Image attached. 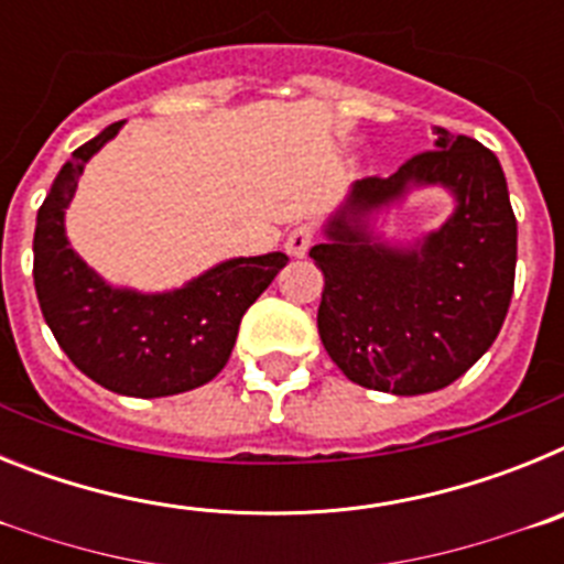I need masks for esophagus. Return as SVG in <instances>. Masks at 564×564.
Segmentation results:
<instances>
[{"mask_svg": "<svg viewBox=\"0 0 564 564\" xmlns=\"http://www.w3.org/2000/svg\"><path fill=\"white\" fill-rule=\"evenodd\" d=\"M313 246V228L311 226H296L285 239V251L291 257H305Z\"/></svg>", "mask_w": 564, "mask_h": 564, "instance_id": "1", "label": "esophagus"}]
</instances>
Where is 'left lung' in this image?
<instances>
[{
	"instance_id": "8db88e82",
	"label": "left lung",
	"mask_w": 564,
	"mask_h": 564,
	"mask_svg": "<svg viewBox=\"0 0 564 564\" xmlns=\"http://www.w3.org/2000/svg\"><path fill=\"white\" fill-rule=\"evenodd\" d=\"M435 149L390 177H364L325 226L311 257L325 273L318 336L338 370L367 390L423 395L452 381L495 344L517 268V220L491 149L437 127ZM441 185L456 212L415 247H392L372 213L410 187Z\"/></svg>"
}]
</instances>
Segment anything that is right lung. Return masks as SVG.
Instances as JSON below:
<instances>
[{"label": "right lung", "instance_id": "right-lung-1", "mask_svg": "<svg viewBox=\"0 0 564 564\" xmlns=\"http://www.w3.org/2000/svg\"><path fill=\"white\" fill-rule=\"evenodd\" d=\"M123 121L78 147L50 186L36 217L33 282L44 322L78 370L104 390L163 398L212 381L226 367L239 322L282 268V251L226 259L177 291L112 288L78 257L64 234L78 177Z\"/></svg>", "mask_w": 564, "mask_h": 564}]
</instances>
